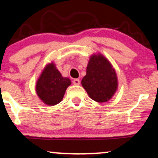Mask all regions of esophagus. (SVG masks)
<instances>
[{"mask_svg":"<svg viewBox=\"0 0 158 158\" xmlns=\"http://www.w3.org/2000/svg\"><path fill=\"white\" fill-rule=\"evenodd\" d=\"M73 85H79V84H80V81H79V79H75L73 80Z\"/></svg>","mask_w":158,"mask_h":158,"instance_id":"34e87169","label":"esophagus"}]
</instances>
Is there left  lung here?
<instances>
[{
  "instance_id": "left-lung-1",
  "label": "left lung",
  "mask_w": 158,
  "mask_h": 158,
  "mask_svg": "<svg viewBox=\"0 0 158 158\" xmlns=\"http://www.w3.org/2000/svg\"><path fill=\"white\" fill-rule=\"evenodd\" d=\"M81 85L93 101L105 103L112 98L118 88V79L110 61L102 54H93Z\"/></svg>"
}]
</instances>
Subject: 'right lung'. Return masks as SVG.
<instances>
[{
    "instance_id": "1",
    "label": "right lung",
    "mask_w": 158,
    "mask_h": 158,
    "mask_svg": "<svg viewBox=\"0 0 158 158\" xmlns=\"http://www.w3.org/2000/svg\"><path fill=\"white\" fill-rule=\"evenodd\" d=\"M71 85L69 78L63 77L55 63L44 68L35 84L37 95L44 103L55 106L61 102L68 87Z\"/></svg>"
}]
</instances>
